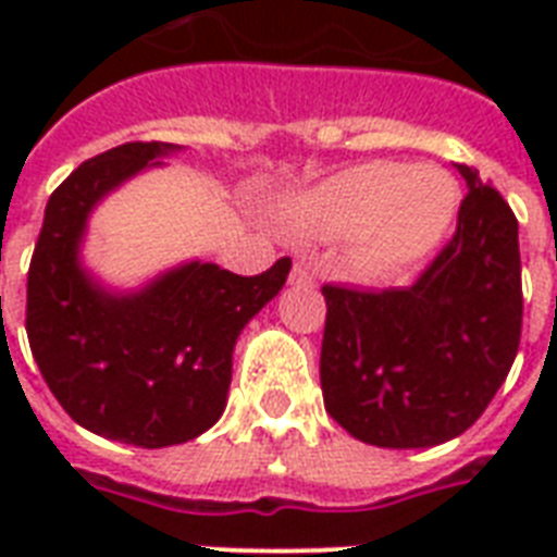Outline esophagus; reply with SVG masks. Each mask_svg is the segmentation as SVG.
<instances>
[{
  "label": "esophagus",
  "mask_w": 557,
  "mask_h": 557,
  "mask_svg": "<svg viewBox=\"0 0 557 557\" xmlns=\"http://www.w3.org/2000/svg\"><path fill=\"white\" fill-rule=\"evenodd\" d=\"M288 283H292V286H312V271L306 269L304 262H295V265H292V274H288Z\"/></svg>",
  "instance_id": "34e87169"
}]
</instances>
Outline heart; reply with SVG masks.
<instances>
[{"instance_id": "obj_1", "label": "heart", "mask_w": 557, "mask_h": 557, "mask_svg": "<svg viewBox=\"0 0 557 557\" xmlns=\"http://www.w3.org/2000/svg\"><path fill=\"white\" fill-rule=\"evenodd\" d=\"M457 208L459 187L442 168L364 161L295 196L288 222L306 236H349V262L381 277L436 251Z\"/></svg>"}]
</instances>
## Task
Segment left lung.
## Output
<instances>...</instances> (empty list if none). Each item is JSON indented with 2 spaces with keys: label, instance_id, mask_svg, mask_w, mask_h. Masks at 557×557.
<instances>
[{
  "label": "left lung",
  "instance_id": "left-lung-1",
  "mask_svg": "<svg viewBox=\"0 0 557 557\" xmlns=\"http://www.w3.org/2000/svg\"><path fill=\"white\" fill-rule=\"evenodd\" d=\"M457 231L401 288L326 286L321 387L326 413L379 448H431L466 433L520 347L518 219L474 168Z\"/></svg>",
  "mask_w": 557,
  "mask_h": 557
}]
</instances>
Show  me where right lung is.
<instances>
[{"label":"right lung","instance_id":"obj_1","mask_svg":"<svg viewBox=\"0 0 557 557\" xmlns=\"http://www.w3.org/2000/svg\"><path fill=\"white\" fill-rule=\"evenodd\" d=\"M173 150L129 141L83 161L51 193L28 269L25 330L48 389L86 431L138 448L182 445L216 424L236 338L292 269L288 257L257 277L187 262L138 295L91 283L77 260L89 210Z\"/></svg>","mask_w":557,"mask_h":557}]
</instances>
